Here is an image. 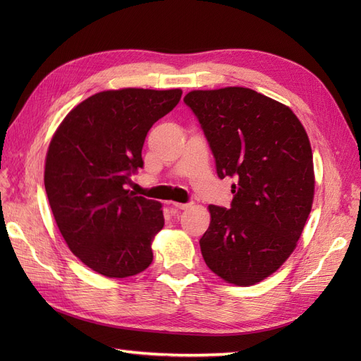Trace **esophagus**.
Returning <instances> with one entry per match:
<instances>
[{
	"mask_svg": "<svg viewBox=\"0 0 361 361\" xmlns=\"http://www.w3.org/2000/svg\"><path fill=\"white\" fill-rule=\"evenodd\" d=\"M190 206V203H173V207H176V209H188Z\"/></svg>",
	"mask_w": 361,
	"mask_h": 361,
	"instance_id": "1",
	"label": "esophagus"
}]
</instances>
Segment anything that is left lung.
Instances as JSON below:
<instances>
[{
  "mask_svg": "<svg viewBox=\"0 0 361 361\" xmlns=\"http://www.w3.org/2000/svg\"><path fill=\"white\" fill-rule=\"evenodd\" d=\"M183 102L203 129L218 178L238 180L231 209L209 204L202 256L223 280L256 285L292 255L312 211L307 133L289 106L245 87L194 90Z\"/></svg>",
  "mask_w": 361,
  "mask_h": 361,
  "instance_id": "obj_1",
  "label": "left lung"
}]
</instances>
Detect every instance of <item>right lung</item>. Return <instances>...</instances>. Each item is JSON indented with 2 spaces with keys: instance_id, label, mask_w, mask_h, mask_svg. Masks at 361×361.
<instances>
[{
  "instance_id": "1",
  "label": "right lung",
  "mask_w": 361,
  "mask_h": 361,
  "mask_svg": "<svg viewBox=\"0 0 361 361\" xmlns=\"http://www.w3.org/2000/svg\"><path fill=\"white\" fill-rule=\"evenodd\" d=\"M180 96V89L96 93L64 117L51 140L45 190L59 231L72 253L105 277L135 276L154 260L162 206L126 185L143 169L149 129Z\"/></svg>"
}]
</instances>
